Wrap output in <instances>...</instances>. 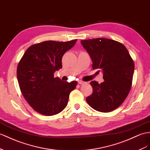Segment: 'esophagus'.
Returning a JSON list of instances; mask_svg holds the SVG:
<instances>
[{
  "label": "esophagus",
  "mask_w": 150,
  "mask_h": 150,
  "mask_svg": "<svg viewBox=\"0 0 150 150\" xmlns=\"http://www.w3.org/2000/svg\"><path fill=\"white\" fill-rule=\"evenodd\" d=\"M78 83H79V84H80V85H82V84H83L84 83V82H83V81H82V80H79L78 81Z\"/></svg>",
  "instance_id": "obj_1"
}]
</instances>
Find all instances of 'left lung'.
Listing matches in <instances>:
<instances>
[{
  "label": "left lung",
  "mask_w": 150,
  "mask_h": 150,
  "mask_svg": "<svg viewBox=\"0 0 150 150\" xmlns=\"http://www.w3.org/2000/svg\"><path fill=\"white\" fill-rule=\"evenodd\" d=\"M93 61V68L100 69L104 82L92 81L93 93L87 97L89 106L100 112H109L124 101L132 86L134 63L122 44L108 38L81 40Z\"/></svg>",
  "instance_id": "obj_1"
}]
</instances>
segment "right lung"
<instances>
[{"label": "right lung", "instance_id": "1", "mask_svg": "<svg viewBox=\"0 0 150 150\" xmlns=\"http://www.w3.org/2000/svg\"><path fill=\"white\" fill-rule=\"evenodd\" d=\"M76 40H49L32 45L19 62L17 79L20 90L38 113L51 116L62 112L67 106L70 93L77 82L62 81L54 77V74L62 68L63 56Z\"/></svg>", "mask_w": 150, "mask_h": 150}]
</instances>
